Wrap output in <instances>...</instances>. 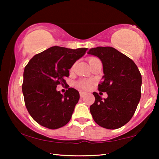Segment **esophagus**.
Masks as SVG:
<instances>
[{
  "mask_svg": "<svg viewBox=\"0 0 159 159\" xmlns=\"http://www.w3.org/2000/svg\"><path fill=\"white\" fill-rule=\"evenodd\" d=\"M85 93L84 92H83V91H80V98H83V97H84L85 96Z\"/></svg>",
  "mask_w": 159,
  "mask_h": 159,
  "instance_id": "obj_1",
  "label": "esophagus"
}]
</instances>
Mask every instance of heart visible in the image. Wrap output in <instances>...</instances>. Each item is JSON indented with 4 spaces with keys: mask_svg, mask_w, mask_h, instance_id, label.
I'll use <instances>...</instances> for the list:
<instances>
[{
    "mask_svg": "<svg viewBox=\"0 0 159 159\" xmlns=\"http://www.w3.org/2000/svg\"><path fill=\"white\" fill-rule=\"evenodd\" d=\"M98 60V58L96 57H92L89 60V63H90L91 61H93L94 60ZM93 85V82L91 80H80L79 82L77 83V87L79 88L80 90H88L91 88V86Z\"/></svg>",
    "mask_w": 159,
    "mask_h": 159,
    "instance_id": "heart-1",
    "label": "heart"
}]
</instances>
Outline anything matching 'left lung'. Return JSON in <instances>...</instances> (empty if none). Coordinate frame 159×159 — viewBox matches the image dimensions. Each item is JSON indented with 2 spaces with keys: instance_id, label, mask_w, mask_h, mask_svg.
Masks as SVG:
<instances>
[{
  "instance_id": "left-lung-1",
  "label": "left lung",
  "mask_w": 159,
  "mask_h": 159,
  "mask_svg": "<svg viewBox=\"0 0 159 159\" xmlns=\"http://www.w3.org/2000/svg\"><path fill=\"white\" fill-rule=\"evenodd\" d=\"M88 54L100 59L103 65V81L100 92L108 97L102 99L98 93L90 111L97 124L107 129L125 125L134 115L141 98L142 76L134 61L112 47L91 48Z\"/></svg>"
}]
</instances>
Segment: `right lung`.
Masks as SVG:
<instances>
[{
    "mask_svg": "<svg viewBox=\"0 0 159 159\" xmlns=\"http://www.w3.org/2000/svg\"><path fill=\"white\" fill-rule=\"evenodd\" d=\"M88 48L53 46L34 55L24 71L22 93L26 109L33 119L43 127L57 129L71 119L79 100V91L68 88L62 95L57 85H66L65 77Z\"/></svg>",
    "mask_w": 159,
    "mask_h": 159,
    "instance_id": "right-lung-1",
    "label": "right lung"
}]
</instances>
